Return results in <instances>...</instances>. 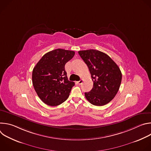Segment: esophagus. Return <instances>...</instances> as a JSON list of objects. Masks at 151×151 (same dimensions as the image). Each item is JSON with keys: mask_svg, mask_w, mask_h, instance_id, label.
I'll use <instances>...</instances> for the list:
<instances>
[{"mask_svg": "<svg viewBox=\"0 0 151 151\" xmlns=\"http://www.w3.org/2000/svg\"><path fill=\"white\" fill-rule=\"evenodd\" d=\"M82 82H83V80H82V79H81L80 81H78V82H77V83H78L79 85L82 84Z\"/></svg>", "mask_w": 151, "mask_h": 151, "instance_id": "esophagus-1", "label": "esophagus"}]
</instances>
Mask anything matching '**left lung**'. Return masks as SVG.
<instances>
[{"instance_id": "left-lung-1", "label": "left lung", "mask_w": 151, "mask_h": 151, "mask_svg": "<svg viewBox=\"0 0 151 151\" xmlns=\"http://www.w3.org/2000/svg\"><path fill=\"white\" fill-rule=\"evenodd\" d=\"M94 82L92 90L85 93L87 100L95 106L109 103L117 94L122 80L120 69L106 54L96 50L79 51Z\"/></svg>"}]
</instances>
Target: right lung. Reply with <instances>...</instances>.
I'll list each match as a JSON object with an SVG mask.
<instances>
[{
    "mask_svg": "<svg viewBox=\"0 0 151 151\" xmlns=\"http://www.w3.org/2000/svg\"><path fill=\"white\" fill-rule=\"evenodd\" d=\"M74 55L73 51L56 49L43 55L33 68V87L45 104L58 106L69 97L75 82L68 80L64 66Z\"/></svg>",
    "mask_w": 151,
    "mask_h": 151,
    "instance_id": "1",
    "label": "right lung"
}]
</instances>
